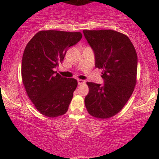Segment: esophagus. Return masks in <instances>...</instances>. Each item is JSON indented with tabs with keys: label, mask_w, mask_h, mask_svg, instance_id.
Here are the masks:
<instances>
[{
	"label": "esophagus",
	"mask_w": 159,
	"mask_h": 159,
	"mask_svg": "<svg viewBox=\"0 0 159 159\" xmlns=\"http://www.w3.org/2000/svg\"><path fill=\"white\" fill-rule=\"evenodd\" d=\"M84 83H85L84 80L78 79V84H84Z\"/></svg>",
	"instance_id": "34e87169"
}]
</instances>
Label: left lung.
Returning <instances> with one entry per match:
<instances>
[{"label": "left lung", "mask_w": 159, "mask_h": 159, "mask_svg": "<svg viewBox=\"0 0 159 159\" xmlns=\"http://www.w3.org/2000/svg\"><path fill=\"white\" fill-rule=\"evenodd\" d=\"M95 54V66L102 69L103 84L87 82L85 106L91 116L107 119L123 109L137 82L138 56L125 34L113 30H84Z\"/></svg>", "instance_id": "left-lung-1"}]
</instances>
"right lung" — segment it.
Instances as JSON below:
<instances>
[{
    "label": "right lung",
    "instance_id": "obj_1",
    "mask_svg": "<svg viewBox=\"0 0 159 159\" xmlns=\"http://www.w3.org/2000/svg\"><path fill=\"white\" fill-rule=\"evenodd\" d=\"M81 38L80 32L41 30L25 47L21 62L22 82L40 114L54 118L68 111L78 81L63 78L53 69L62 63L67 49Z\"/></svg>",
    "mask_w": 159,
    "mask_h": 159
}]
</instances>
